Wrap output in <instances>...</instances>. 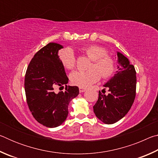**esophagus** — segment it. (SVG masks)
<instances>
[{
  "label": "esophagus",
  "instance_id": "1",
  "mask_svg": "<svg viewBox=\"0 0 158 158\" xmlns=\"http://www.w3.org/2000/svg\"><path fill=\"white\" fill-rule=\"evenodd\" d=\"M79 92L80 93H83V92H84L85 91V90H86V89H84V88H80L79 87Z\"/></svg>",
  "mask_w": 158,
  "mask_h": 158
}]
</instances>
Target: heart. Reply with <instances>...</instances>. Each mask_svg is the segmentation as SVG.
Here are the masks:
<instances>
[{
  "instance_id": "obj_1",
  "label": "heart",
  "mask_w": 158,
  "mask_h": 158,
  "mask_svg": "<svg viewBox=\"0 0 158 158\" xmlns=\"http://www.w3.org/2000/svg\"><path fill=\"white\" fill-rule=\"evenodd\" d=\"M83 51L93 63L90 70L74 71L69 75L72 84L80 88H87L100 78L108 79L114 74L116 63L114 58L108 55L105 47L99 45H89L83 48ZM59 59L63 66L67 69H73L76 66V58L73 51L66 48L59 53Z\"/></svg>"
}]
</instances>
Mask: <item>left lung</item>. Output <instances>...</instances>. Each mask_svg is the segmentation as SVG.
<instances>
[{"label": "left lung", "instance_id": "1", "mask_svg": "<svg viewBox=\"0 0 158 158\" xmlns=\"http://www.w3.org/2000/svg\"><path fill=\"white\" fill-rule=\"evenodd\" d=\"M118 70L104 85L108 95L99 91L93 111L98 119L105 124H113L123 118L132 106L136 96L137 77L135 67L120 52H117Z\"/></svg>", "mask_w": 158, "mask_h": 158}]
</instances>
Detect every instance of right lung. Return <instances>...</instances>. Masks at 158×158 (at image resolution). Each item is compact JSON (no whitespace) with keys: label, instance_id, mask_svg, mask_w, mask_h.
<instances>
[{"label":"right lung","instance_id":"1","mask_svg":"<svg viewBox=\"0 0 158 158\" xmlns=\"http://www.w3.org/2000/svg\"><path fill=\"white\" fill-rule=\"evenodd\" d=\"M63 46L50 42L40 49L26 69L24 89L28 108L40 123L56 127L65 121L69 102L79 95L77 86H68V78L61 64L58 50ZM65 85L66 91L56 93Z\"/></svg>","mask_w":158,"mask_h":158}]
</instances>
